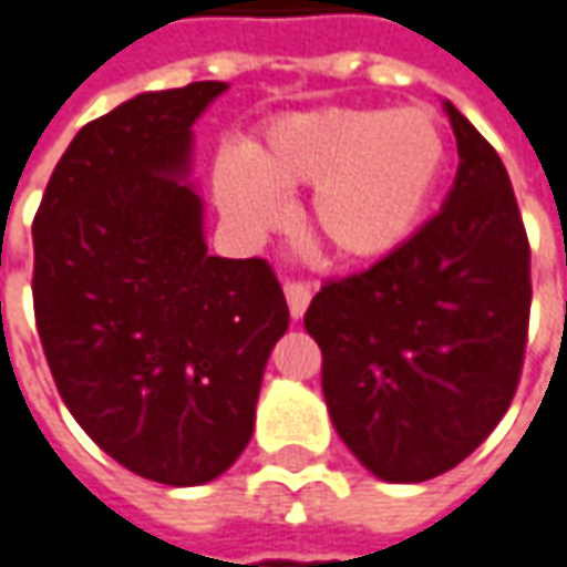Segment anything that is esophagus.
<instances>
[{"label":"esophagus","mask_w":567,"mask_h":567,"mask_svg":"<svg viewBox=\"0 0 567 567\" xmlns=\"http://www.w3.org/2000/svg\"><path fill=\"white\" fill-rule=\"evenodd\" d=\"M312 288L307 282H285V300H288V310L291 319H303V312L310 307Z\"/></svg>","instance_id":"esophagus-1"}]
</instances>
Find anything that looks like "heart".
Wrapping results in <instances>:
<instances>
[{"label": "heart", "mask_w": 567, "mask_h": 567, "mask_svg": "<svg viewBox=\"0 0 567 567\" xmlns=\"http://www.w3.org/2000/svg\"><path fill=\"white\" fill-rule=\"evenodd\" d=\"M445 134L423 110L324 106L272 122L215 159V196L243 239L279 227V189L311 187L310 227L343 260H380L411 239L445 172Z\"/></svg>", "instance_id": "1"}]
</instances>
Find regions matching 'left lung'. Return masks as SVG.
Listing matches in <instances>:
<instances>
[{
  "label": "left lung",
  "mask_w": 567,
  "mask_h": 567,
  "mask_svg": "<svg viewBox=\"0 0 567 567\" xmlns=\"http://www.w3.org/2000/svg\"><path fill=\"white\" fill-rule=\"evenodd\" d=\"M449 199L371 270L331 279L303 324L322 350L334 430L383 482H426L485 442L513 402L528 340L532 248L494 146L445 101Z\"/></svg>",
  "instance_id": "obj_1"
}]
</instances>
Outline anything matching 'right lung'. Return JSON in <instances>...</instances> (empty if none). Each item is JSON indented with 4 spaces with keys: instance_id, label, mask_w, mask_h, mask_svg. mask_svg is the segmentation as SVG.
Wrapping results in <instances>:
<instances>
[{
    "instance_id": "obj_1",
    "label": "right lung",
    "mask_w": 567,
    "mask_h": 567,
    "mask_svg": "<svg viewBox=\"0 0 567 567\" xmlns=\"http://www.w3.org/2000/svg\"><path fill=\"white\" fill-rule=\"evenodd\" d=\"M227 82L146 91L66 146L33 220V307L58 393L137 476L227 473L288 328L267 260L208 255L193 122Z\"/></svg>"
}]
</instances>
